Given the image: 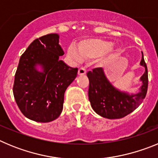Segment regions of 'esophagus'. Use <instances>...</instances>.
<instances>
[{"instance_id":"34e87169","label":"esophagus","mask_w":158,"mask_h":158,"mask_svg":"<svg viewBox=\"0 0 158 158\" xmlns=\"http://www.w3.org/2000/svg\"><path fill=\"white\" fill-rule=\"evenodd\" d=\"M85 74H86V70L85 68H80V69H78V75L81 76V75H85Z\"/></svg>"}]
</instances>
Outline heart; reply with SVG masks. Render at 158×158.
<instances>
[{
	"instance_id": "obj_1",
	"label": "heart",
	"mask_w": 158,
	"mask_h": 158,
	"mask_svg": "<svg viewBox=\"0 0 158 158\" xmlns=\"http://www.w3.org/2000/svg\"><path fill=\"white\" fill-rule=\"evenodd\" d=\"M116 47L109 41L100 39H87L76 44H70L67 48V55L74 62H80L83 59L98 58L99 62H107L115 53Z\"/></svg>"
}]
</instances>
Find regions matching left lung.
<instances>
[{"label":"left lung","mask_w":158,"mask_h":158,"mask_svg":"<svg viewBox=\"0 0 158 158\" xmlns=\"http://www.w3.org/2000/svg\"><path fill=\"white\" fill-rule=\"evenodd\" d=\"M140 65L145 72L140 77L142 85L139 93L121 91L111 83L103 68H96L88 72L89 80V99L96 114L109 119L121 118L135 111L146 97L148 88V72L142 52Z\"/></svg>","instance_id":"obj_1"}]
</instances>
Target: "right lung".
Wrapping results in <instances>:
<instances>
[{
	"mask_svg": "<svg viewBox=\"0 0 158 158\" xmlns=\"http://www.w3.org/2000/svg\"><path fill=\"white\" fill-rule=\"evenodd\" d=\"M63 54L59 35L54 33L35 40L19 58L13 95L31 120L51 122L62 113L65 92L78 71L60 59Z\"/></svg>",
	"mask_w": 158,
	"mask_h": 158,
	"instance_id": "right-lung-1",
	"label": "right lung"
}]
</instances>
